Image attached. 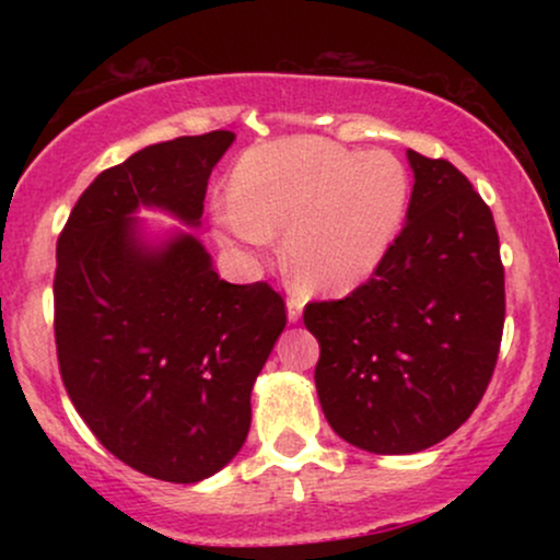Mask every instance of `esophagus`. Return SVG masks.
I'll return each instance as SVG.
<instances>
[{
	"label": "esophagus",
	"instance_id": "34e87169",
	"mask_svg": "<svg viewBox=\"0 0 560 560\" xmlns=\"http://www.w3.org/2000/svg\"><path fill=\"white\" fill-rule=\"evenodd\" d=\"M302 316V300L300 298H289L287 300V318L289 324H298Z\"/></svg>",
	"mask_w": 560,
	"mask_h": 560
}]
</instances>
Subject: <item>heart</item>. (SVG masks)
<instances>
[{
  "mask_svg": "<svg viewBox=\"0 0 560 560\" xmlns=\"http://www.w3.org/2000/svg\"><path fill=\"white\" fill-rule=\"evenodd\" d=\"M410 176L384 150L279 139L247 150L215 205V236L262 249L284 232V262L311 292L347 294L374 276L400 236Z\"/></svg>",
  "mask_w": 560,
  "mask_h": 560,
  "instance_id": "1",
  "label": "heart"
}]
</instances>
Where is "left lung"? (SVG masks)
I'll list each match as a JSON object with an SVG mask.
<instances>
[{
	"mask_svg": "<svg viewBox=\"0 0 560 560\" xmlns=\"http://www.w3.org/2000/svg\"><path fill=\"white\" fill-rule=\"evenodd\" d=\"M408 215L350 298L311 302L329 427L376 455L436 445L474 413L500 352L505 276L490 208L447 160L408 150Z\"/></svg>",
	"mask_w": 560,
	"mask_h": 560,
	"instance_id": "obj_1",
	"label": "left lung"
}]
</instances>
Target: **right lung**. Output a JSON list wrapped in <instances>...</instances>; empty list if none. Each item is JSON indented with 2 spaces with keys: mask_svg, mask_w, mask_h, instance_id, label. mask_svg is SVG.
I'll return each mask as SVG.
<instances>
[{
  "mask_svg": "<svg viewBox=\"0 0 560 560\" xmlns=\"http://www.w3.org/2000/svg\"><path fill=\"white\" fill-rule=\"evenodd\" d=\"M234 139L210 131L133 152L89 184L57 240L55 342L70 400L115 458L176 485L213 477L242 450L287 313L262 281H223L195 231L152 235L138 210L199 229Z\"/></svg>",
  "mask_w": 560,
  "mask_h": 560,
  "instance_id": "right-lung-1",
  "label": "right lung"
}]
</instances>
